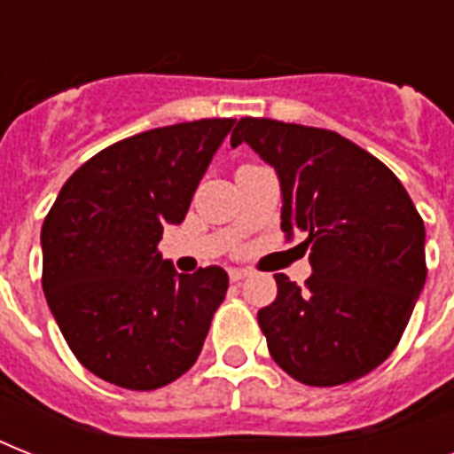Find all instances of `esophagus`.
<instances>
[{
	"mask_svg": "<svg viewBox=\"0 0 454 454\" xmlns=\"http://www.w3.org/2000/svg\"><path fill=\"white\" fill-rule=\"evenodd\" d=\"M228 276H231V280H233V283H240V280H245V278L249 276V270L247 269H231L228 270Z\"/></svg>",
	"mask_w": 454,
	"mask_h": 454,
	"instance_id": "34e87169",
	"label": "esophagus"
}]
</instances>
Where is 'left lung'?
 I'll list each match as a JSON object with an SVG mask.
<instances>
[{"mask_svg": "<svg viewBox=\"0 0 454 454\" xmlns=\"http://www.w3.org/2000/svg\"><path fill=\"white\" fill-rule=\"evenodd\" d=\"M242 141L276 167L283 231L310 249L299 287L276 276L259 310L270 358L309 387H339L381 365L401 341L427 280L424 221L394 171L337 131L242 117Z\"/></svg>", "mask_w": 454, "mask_h": 454, "instance_id": "left-lung-1", "label": "left lung"}]
</instances>
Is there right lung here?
<instances>
[{
	"mask_svg": "<svg viewBox=\"0 0 454 454\" xmlns=\"http://www.w3.org/2000/svg\"><path fill=\"white\" fill-rule=\"evenodd\" d=\"M231 117L171 124L96 153L42 226V290L70 351L129 391L167 387L198 360L228 290L219 266L178 276L160 254L181 223Z\"/></svg>",
	"mask_w": 454,
	"mask_h": 454,
	"instance_id": "right-lung-1",
	"label": "right lung"
}]
</instances>
